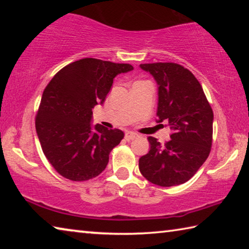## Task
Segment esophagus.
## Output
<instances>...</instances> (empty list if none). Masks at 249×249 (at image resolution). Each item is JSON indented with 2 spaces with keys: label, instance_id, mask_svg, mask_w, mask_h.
Here are the masks:
<instances>
[{
  "label": "esophagus",
  "instance_id": "obj_1",
  "mask_svg": "<svg viewBox=\"0 0 249 249\" xmlns=\"http://www.w3.org/2000/svg\"><path fill=\"white\" fill-rule=\"evenodd\" d=\"M138 135L136 133L134 132H126L125 133V138L127 141H132V140H135V138H137Z\"/></svg>",
  "mask_w": 249,
  "mask_h": 249
}]
</instances>
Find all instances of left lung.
<instances>
[{"label": "left lung", "instance_id": "8db88e82", "mask_svg": "<svg viewBox=\"0 0 249 249\" xmlns=\"http://www.w3.org/2000/svg\"><path fill=\"white\" fill-rule=\"evenodd\" d=\"M158 84L157 123L172 129L161 146L148 137L150 150L140 158V171L149 182L172 187L187 182L209 157L213 137V111L200 82L175 62L142 64Z\"/></svg>", "mask_w": 249, "mask_h": 249}]
</instances>
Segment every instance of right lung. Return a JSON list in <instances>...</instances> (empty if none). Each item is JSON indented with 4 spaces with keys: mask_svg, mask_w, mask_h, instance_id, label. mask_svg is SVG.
<instances>
[{
    "mask_svg": "<svg viewBox=\"0 0 249 249\" xmlns=\"http://www.w3.org/2000/svg\"><path fill=\"white\" fill-rule=\"evenodd\" d=\"M133 69L129 64L83 58L64 67L50 80L35 124L41 149L59 175L86 181L105 169L109 153L124 133L100 124L92 127V108L104 102L117 74Z\"/></svg>",
    "mask_w": 249,
    "mask_h": 249,
    "instance_id": "obj_1",
    "label": "right lung"
}]
</instances>
